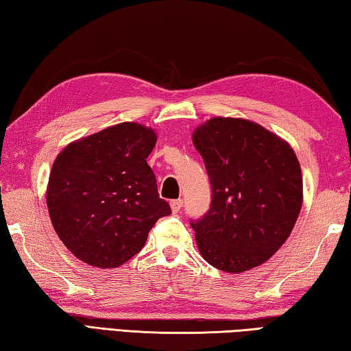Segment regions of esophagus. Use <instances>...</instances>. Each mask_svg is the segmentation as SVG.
Wrapping results in <instances>:
<instances>
[{
  "mask_svg": "<svg viewBox=\"0 0 351 351\" xmlns=\"http://www.w3.org/2000/svg\"><path fill=\"white\" fill-rule=\"evenodd\" d=\"M182 207V199H173L170 202V208L173 213H178Z\"/></svg>",
  "mask_w": 351,
  "mask_h": 351,
  "instance_id": "34e87169",
  "label": "esophagus"
}]
</instances>
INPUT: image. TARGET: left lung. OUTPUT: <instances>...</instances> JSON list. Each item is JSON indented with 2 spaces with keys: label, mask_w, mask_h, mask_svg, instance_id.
<instances>
[{
  "label": "left lung",
  "mask_w": 351,
  "mask_h": 351,
  "mask_svg": "<svg viewBox=\"0 0 351 351\" xmlns=\"http://www.w3.org/2000/svg\"><path fill=\"white\" fill-rule=\"evenodd\" d=\"M192 141L212 184V206L192 222L197 250L215 269L242 273L282 247L302 207V171L291 145L258 123L215 117Z\"/></svg>",
  "instance_id": "left-lung-1"
}]
</instances>
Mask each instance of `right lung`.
Returning <instances> with one entry per match:
<instances>
[{
    "label": "right lung",
    "mask_w": 351,
    "mask_h": 351,
    "mask_svg": "<svg viewBox=\"0 0 351 351\" xmlns=\"http://www.w3.org/2000/svg\"><path fill=\"white\" fill-rule=\"evenodd\" d=\"M156 132L119 123L62 149L47 184V208L58 238L75 258L114 269L141 250L170 206L158 195L147 156Z\"/></svg>",
    "instance_id": "add662e5"
}]
</instances>
